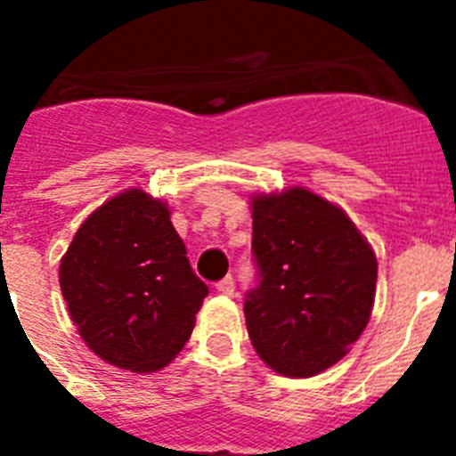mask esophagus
Here are the masks:
<instances>
[{
  "instance_id": "esophagus-1",
  "label": "esophagus",
  "mask_w": 456,
  "mask_h": 456,
  "mask_svg": "<svg viewBox=\"0 0 456 456\" xmlns=\"http://www.w3.org/2000/svg\"><path fill=\"white\" fill-rule=\"evenodd\" d=\"M216 292L225 294V297H232V294H235V281H232L231 276L221 278L219 283H216Z\"/></svg>"
}]
</instances>
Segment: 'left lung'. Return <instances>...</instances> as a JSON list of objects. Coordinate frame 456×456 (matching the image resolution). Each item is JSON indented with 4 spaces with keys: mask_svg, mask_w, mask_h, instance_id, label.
<instances>
[{
    "mask_svg": "<svg viewBox=\"0 0 456 456\" xmlns=\"http://www.w3.org/2000/svg\"><path fill=\"white\" fill-rule=\"evenodd\" d=\"M257 285L247 292L248 338L285 377L340 361L370 322L377 257L338 205L304 187L251 200Z\"/></svg>",
    "mask_w": 456,
    "mask_h": 456,
    "instance_id": "left-lung-1",
    "label": "left lung"
}]
</instances>
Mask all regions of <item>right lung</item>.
Here are the masks:
<instances>
[{
	"label": "right lung",
	"instance_id": "right-lung-1",
	"mask_svg": "<svg viewBox=\"0 0 456 456\" xmlns=\"http://www.w3.org/2000/svg\"><path fill=\"white\" fill-rule=\"evenodd\" d=\"M59 283L84 342L132 372L171 363L208 297L167 203L143 189L118 193L79 225Z\"/></svg>",
	"mask_w": 456,
	"mask_h": 456
}]
</instances>
